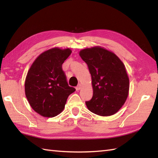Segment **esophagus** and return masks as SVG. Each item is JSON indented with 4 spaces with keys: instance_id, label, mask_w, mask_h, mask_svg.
I'll return each mask as SVG.
<instances>
[{
    "instance_id": "obj_1",
    "label": "esophagus",
    "mask_w": 158,
    "mask_h": 158,
    "mask_svg": "<svg viewBox=\"0 0 158 158\" xmlns=\"http://www.w3.org/2000/svg\"><path fill=\"white\" fill-rule=\"evenodd\" d=\"M81 86H82V85H81V84H79L78 85H77V86L76 87V90H77V91H79V90L81 89Z\"/></svg>"
}]
</instances>
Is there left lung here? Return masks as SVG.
<instances>
[{"mask_svg":"<svg viewBox=\"0 0 158 158\" xmlns=\"http://www.w3.org/2000/svg\"><path fill=\"white\" fill-rule=\"evenodd\" d=\"M79 55L92 76L93 96L85 104L90 111L100 116L116 113L129 92L126 67L115 53L100 47L87 48Z\"/></svg>","mask_w":158,"mask_h":158,"instance_id":"obj_1","label":"left lung"}]
</instances>
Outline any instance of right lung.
I'll use <instances>...</instances> for the list:
<instances>
[{
  "label": "right lung",
  "instance_id": "add662e5",
  "mask_svg": "<svg viewBox=\"0 0 158 158\" xmlns=\"http://www.w3.org/2000/svg\"><path fill=\"white\" fill-rule=\"evenodd\" d=\"M70 49L53 48L42 53L32 63L25 81V94L35 111L45 117L61 113L75 89L69 85L62 64Z\"/></svg>",
  "mask_w": 158,
  "mask_h": 158
}]
</instances>
